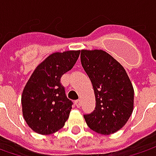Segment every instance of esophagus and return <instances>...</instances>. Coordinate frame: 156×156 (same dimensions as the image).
<instances>
[{
	"label": "esophagus",
	"instance_id": "obj_1",
	"mask_svg": "<svg viewBox=\"0 0 156 156\" xmlns=\"http://www.w3.org/2000/svg\"><path fill=\"white\" fill-rule=\"evenodd\" d=\"M75 105H76V107H77V108H80V107H81V100H77V101H75Z\"/></svg>",
	"mask_w": 156,
	"mask_h": 156
}]
</instances>
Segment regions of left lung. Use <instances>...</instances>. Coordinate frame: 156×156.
Masks as SVG:
<instances>
[{
    "instance_id": "1",
    "label": "left lung",
    "mask_w": 156,
    "mask_h": 156,
    "mask_svg": "<svg viewBox=\"0 0 156 156\" xmlns=\"http://www.w3.org/2000/svg\"><path fill=\"white\" fill-rule=\"evenodd\" d=\"M81 62L95 95L94 110L84 115L89 129L101 135L120 130L134 108V88L126 70L103 50H81Z\"/></svg>"
}]
</instances>
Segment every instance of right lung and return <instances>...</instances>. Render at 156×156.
I'll list each match as a JSON object with an SVG mask.
<instances>
[{
    "label": "right lung",
    "instance_id": "add662e5",
    "mask_svg": "<svg viewBox=\"0 0 156 156\" xmlns=\"http://www.w3.org/2000/svg\"><path fill=\"white\" fill-rule=\"evenodd\" d=\"M80 50L54 53L34 69L21 95L22 114L30 129L41 135L60 130L69 119L72 101L61 78L74 67Z\"/></svg>",
    "mask_w": 156,
    "mask_h": 156
}]
</instances>
